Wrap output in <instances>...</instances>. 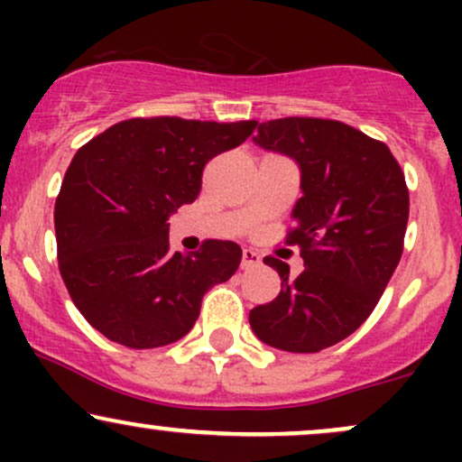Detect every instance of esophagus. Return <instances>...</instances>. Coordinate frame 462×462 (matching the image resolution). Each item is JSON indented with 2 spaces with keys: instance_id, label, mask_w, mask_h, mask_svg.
<instances>
[{
  "instance_id": "34e87169",
  "label": "esophagus",
  "mask_w": 462,
  "mask_h": 462,
  "mask_svg": "<svg viewBox=\"0 0 462 462\" xmlns=\"http://www.w3.org/2000/svg\"><path fill=\"white\" fill-rule=\"evenodd\" d=\"M263 263V258L258 256L256 252H252V249H243V258H241V269H252V267H258V264Z\"/></svg>"
}]
</instances>
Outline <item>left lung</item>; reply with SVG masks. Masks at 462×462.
Returning <instances> with one entry per match:
<instances>
[{
  "instance_id": "8db88e82",
  "label": "left lung",
  "mask_w": 462,
  "mask_h": 462,
  "mask_svg": "<svg viewBox=\"0 0 462 462\" xmlns=\"http://www.w3.org/2000/svg\"><path fill=\"white\" fill-rule=\"evenodd\" d=\"M252 141L300 167L301 198L286 243L301 247L304 272L289 280V264L264 258L282 289L249 312V326L282 352H321L363 326L400 263L404 173L384 143L341 121L286 116L258 125Z\"/></svg>"
}]
</instances>
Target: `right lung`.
<instances>
[{
  "label": "right lung",
  "instance_id": "add662e5",
  "mask_svg": "<svg viewBox=\"0 0 462 462\" xmlns=\"http://www.w3.org/2000/svg\"><path fill=\"white\" fill-rule=\"evenodd\" d=\"M256 125L128 119L73 156L54 210L58 267L73 304L106 338L132 349L176 343L198 321L206 291L235 275L236 243L171 252L169 217L198 199L204 164Z\"/></svg>",
  "mask_w": 462,
  "mask_h": 462
}]
</instances>
